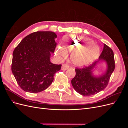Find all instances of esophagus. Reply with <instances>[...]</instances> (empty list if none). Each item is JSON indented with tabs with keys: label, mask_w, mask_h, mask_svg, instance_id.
<instances>
[{
	"label": "esophagus",
	"mask_w": 128,
	"mask_h": 128,
	"mask_svg": "<svg viewBox=\"0 0 128 128\" xmlns=\"http://www.w3.org/2000/svg\"><path fill=\"white\" fill-rule=\"evenodd\" d=\"M69 66L67 64H63L62 66V68L61 69L62 70H66L69 68Z\"/></svg>",
	"instance_id": "34e87169"
}]
</instances>
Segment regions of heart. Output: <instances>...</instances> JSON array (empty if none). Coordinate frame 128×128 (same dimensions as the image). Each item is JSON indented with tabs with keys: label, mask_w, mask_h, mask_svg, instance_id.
<instances>
[{
	"label": "heart",
	"mask_w": 128,
	"mask_h": 128,
	"mask_svg": "<svg viewBox=\"0 0 128 128\" xmlns=\"http://www.w3.org/2000/svg\"><path fill=\"white\" fill-rule=\"evenodd\" d=\"M72 42L70 44V42ZM92 40L76 36H72L69 43L64 45L62 48H58L56 52L62 56H66L65 51H73L71 56L72 62L77 66H84L92 62L99 56L100 50L97 46H93Z\"/></svg>",
	"instance_id": "b5f03b06"
}]
</instances>
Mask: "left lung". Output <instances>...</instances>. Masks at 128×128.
Wrapping results in <instances>:
<instances>
[{
    "label": "left lung",
    "instance_id": "left-lung-1",
    "mask_svg": "<svg viewBox=\"0 0 128 128\" xmlns=\"http://www.w3.org/2000/svg\"><path fill=\"white\" fill-rule=\"evenodd\" d=\"M100 60L106 62L108 69L102 76L96 78L92 75V69ZM114 69L115 60L113 50L104 44L103 50L98 60L88 66L75 69L76 75L72 80V84L75 91L81 95H94L107 87Z\"/></svg>",
    "mask_w": 128,
    "mask_h": 128
}]
</instances>
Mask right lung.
Instances as JSON below:
<instances>
[{
  "mask_svg": "<svg viewBox=\"0 0 128 128\" xmlns=\"http://www.w3.org/2000/svg\"><path fill=\"white\" fill-rule=\"evenodd\" d=\"M56 33L36 32L23 39L13 53L12 72L23 90L38 93L52 83L61 64H53L50 56L56 46Z\"/></svg>",
  "mask_w": 128,
  "mask_h": 128,
  "instance_id": "right-lung-1",
  "label": "right lung"
}]
</instances>
